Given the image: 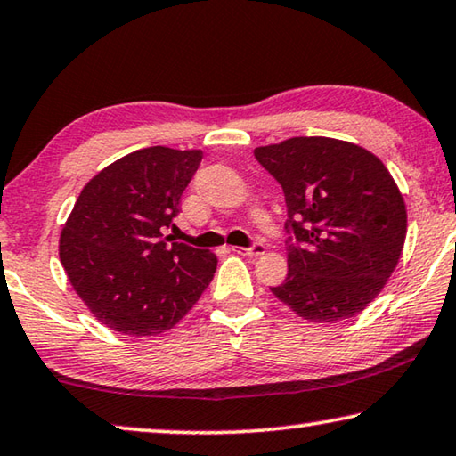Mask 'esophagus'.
Returning <instances> with one entry per match:
<instances>
[{
    "mask_svg": "<svg viewBox=\"0 0 456 456\" xmlns=\"http://www.w3.org/2000/svg\"><path fill=\"white\" fill-rule=\"evenodd\" d=\"M233 251H235V254H240V256L259 257V256H264L265 245L264 243H254V245H251V248H233Z\"/></svg>",
    "mask_w": 456,
    "mask_h": 456,
    "instance_id": "esophagus-1",
    "label": "esophagus"
}]
</instances>
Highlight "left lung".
Returning <instances> with one entry per match:
<instances>
[{
    "label": "left lung",
    "instance_id": "1",
    "mask_svg": "<svg viewBox=\"0 0 456 456\" xmlns=\"http://www.w3.org/2000/svg\"><path fill=\"white\" fill-rule=\"evenodd\" d=\"M284 191L288 276L270 288L296 314L335 322L381 292L406 241V205L384 162L332 137L254 150Z\"/></svg>",
    "mask_w": 456,
    "mask_h": 456
}]
</instances>
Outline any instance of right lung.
<instances>
[{
	"label": "right lung",
	"mask_w": 456,
	"mask_h": 456,
	"mask_svg": "<svg viewBox=\"0 0 456 456\" xmlns=\"http://www.w3.org/2000/svg\"><path fill=\"white\" fill-rule=\"evenodd\" d=\"M200 150L151 146L119 158L78 194L61 233V262L86 308L124 335L168 330L211 284L216 257L164 235Z\"/></svg>",
	"instance_id": "obj_1"
}]
</instances>
